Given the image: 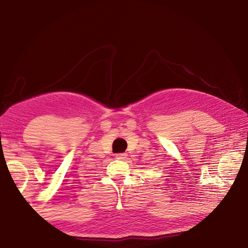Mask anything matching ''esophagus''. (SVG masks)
Here are the masks:
<instances>
[{
	"mask_svg": "<svg viewBox=\"0 0 248 248\" xmlns=\"http://www.w3.org/2000/svg\"><path fill=\"white\" fill-rule=\"evenodd\" d=\"M127 154H118V155H116V159L117 160H124L125 157H127Z\"/></svg>",
	"mask_w": 248,
	"mask_h": 248,
	"instance_id": "34e87169",
	"label": "esophagus"
}]
</instances>
